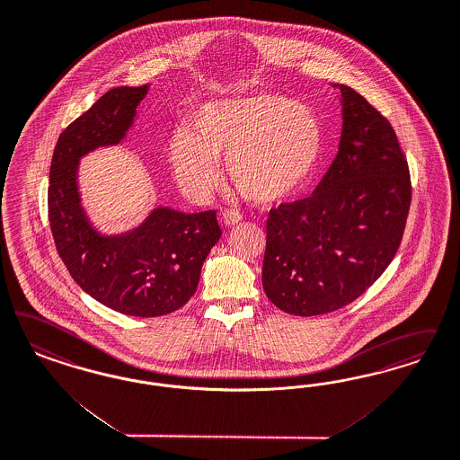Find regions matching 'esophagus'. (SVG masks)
Here are the masks:
<instances>
[{"label": "esophagus", "mask_w": 460, "mask_h": 460, "mask_svg": "<svg viewBox=\"0 0 460 460\" xmlns=\"http://www.w3.org/2000/svg\"><path fill=\"white\" fill-rule=\"evenodd\" d=\"M221 221L224 226L233 227V226H236V224L243 221V214L239 210H234V208H227V210L222 212Z\"/></svg>", "instance_id": "obj_1"}]
</instances>
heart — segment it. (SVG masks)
<instances>
[{
  "instance_id": "1",
  "label": "heart",
  "mask_w": 460,
  "mask_h": 460,
  "mask_svg": "<svg viewBox=\"0 0 460 460\" xmlns=\"http://www.w3.org/2000/svg\"><path fill=\"white\" fill-rule=\"evenodd\" d=\"M324 153V126L311 105L256 92L204 103L190 132H176L168 161L180 187L206 197L217 185V163L250 202L271 206L294 197L316 172Z\"/></svg>"
}]
</instances>
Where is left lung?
<instances>
[{"label":"left lung","mask_w":460,"mask_h":460,"mask_svg":"<svg viewBox=\"0 0 460 460\" xmlns=\"http://www.w3.org/2000/svg\"><path fill=\"white\" fill-rule=\"evenodd\" d=\"M341 92L338 155L311 197L270 210L263 288L294 316H319L360 297L393 261L411 204L396 132L364 96Z\"/></svg>","instance_id":"8db88e82"}]
</instances>
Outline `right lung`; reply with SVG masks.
<instances>
[{
    "label": "right lung",
    "mask_w": 460,
    "mask_h": 460,
    "mask_svg": "<svg viewBox=\"0 0 460 460\" xmlns=\"http://www.w3.org/2000/svg\"><path fill=\"white\" fill-rule=\"evenodd\" d=\"M147 92L149 84L119 86L98 98L59 136L49 173V221L66 269L100 304L137 317L164 316L190 301L222 234L214 210L163 206L130 231L103 234L81 204V158L122 143Z\"/></svg>",
    "instance_id": "1"
}]
</instances>
